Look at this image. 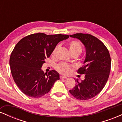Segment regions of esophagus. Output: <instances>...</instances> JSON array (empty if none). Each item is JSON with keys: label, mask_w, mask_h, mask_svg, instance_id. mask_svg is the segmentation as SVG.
<instances>
[{"label": "esophagus", "mask_w": 122, "mask_h": 122, "mask_svg": "<svg viewBox=\"0 0 122 122\" xmlns=\"http://www.w3.org/2000/svg\"><path fill=\"white\" fill-rule=\"evenodd\" d=\"M60 77L61 79H65L68 78L66 76H60Z\"/></svg>", "instance_id": "1"}]
</instances>
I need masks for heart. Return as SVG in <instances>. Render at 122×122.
Here are the masks:
<instances>
[{
	"label": "heart",
	"instance_id": "obj_1",
	"mask_svg": "<svg viewBox=\"0 0 122 122\" xmlns=\"http://www.w3.org/2000/svg\"><path fill=\"white\" fill-rule=\"evenodd\" d=\"M69 46V50L71 54H77L79 55L82 51V47L80 43L76 40H73L69 43L68 45ZM58 46H56L54 49L52 51V55H54L57 50L58 49ZM72 67L69 64H67L66 63L61 62L58 64L56 66V70L58 72L64 75H68L71 72Z\"/></svg>",
	"mask_w": 122,
	"mask_h": 122
}]
</instances>
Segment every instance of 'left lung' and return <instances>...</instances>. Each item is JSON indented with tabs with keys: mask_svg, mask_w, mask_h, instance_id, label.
<instances>
[{
	"mask_svg": "<svg viewBox=\"0 0 122 122\" xmlns=\"http://www.w3.org/2000/svg\"><path fill=\"white\" fill-rule=\"evenodd\" d=\"M81 41L86 48V57L84 65L77 73L84 75V80L76 82L69 91L74 97L86 100L99 94L107 83L111 70V57L108 50L100 40L89 34L70 35Z\"/></svg>",
	"mask_w": 122,
	"mask_h": 122,
	"instance_id": "1",
	"label": "left lung"
}]
</instances>
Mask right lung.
<instances>
[{
    "mask_svg": "<svg viewBox=\"0 0 122 122\" xmlns=\"http://www.w3.org/2000/svg\"><path fill=\"white\" fill-rule=\"evenodd\" d=\"M69 37L39 33L29 35L18 42L11 54L10 65L14 80L24 94L34 98L42 97L60 79L56 71L44 73L41 67L58 43Z\"/></svg>",
    "mask_w": 122,
    "mask_h": 122,
    "instance_id": "obj_1",
    "label": "right lung"
}]
</instances>
